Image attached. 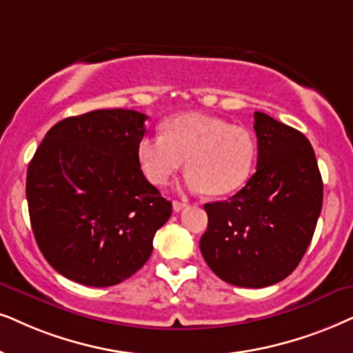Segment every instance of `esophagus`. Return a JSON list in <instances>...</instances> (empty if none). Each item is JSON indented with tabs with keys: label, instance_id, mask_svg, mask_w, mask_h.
I'll use <instances>...</instances> for the list:
<instances>
[{
	"label": "esophagus",
	"instance_id": "1",
	"mask_svg": "<svg viewBox=\"0 0 353 353\" xmlns=\"http://www.w3.org/2000/svg\"><path fill=\"white\" fill-rule=\"evenodd\" d=\"M185 207H187L185 202H179V200H174V202H172L174 212H181V210H184Z\"/></svg>",
	"mask_w": 353,
	"mask_h": 353
}]
</instances>
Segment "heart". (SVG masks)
I'll return each mask as SVG.
<instances>
[{
	"label": "heart",
	"mask_w": 353,
	"mask_h": 353,
	"mask_svg": "<svg viewBox=\"0 0 353 353\" xmlns=\"http://www.w3.org/2000/svg\"><path fill=\"white\" fill-rule=\"evenodd\" d=\"M256 141L246 128L203 114L169 119L163 135L138 141L137 158L146 179L164 185L187 166V187L225 195L238 190L251 177Z\"/></svg>",
	"instance_id": "1"
}]
</instances>
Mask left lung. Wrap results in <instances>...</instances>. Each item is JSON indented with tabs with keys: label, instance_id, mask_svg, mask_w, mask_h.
Wrapping results in <instances>:
<instances>
[{
	"label": "left lung",
	"instance_id": "8db88e82",
	"mask_svg": "<svg viewBox=\"0 0 353 353\" xmlns=\"http://www.w3.org/2000/svg\"><path fill=\"white\" fill-rule=\"evenodd\" d=\"M257 169L225 202L205 203L200 251L226 283L264 288L282 282L305 256L323 208L314 150L301 132L254 112Z\"/></svg>",
	"mask_w": 353,
	"mask_h": 353
}]
</instances>
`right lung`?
I'll return each mask as SVG.
<instances>
[{"label": "right lung", "mask_w": 353, "mask_h": 353, "mask_svg": "<svg viewBox=\"0 0 353 353\" xmlns=\"http://www.w3.org/2000/svg\"><path fill=\"white\" fill-rule=\"evenodd\" d=\"M145 114L104 109L47 132L28 168L26 195L37 246L66 279L117 285L140 270L172 203L137 158Z\"/></svg>", "instance_id": "add662e5"}]
</instances>
